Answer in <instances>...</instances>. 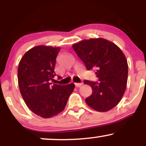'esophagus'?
<instances>
[{"instance_id":"34e87169","label":"esophagus","mask_w":146,"mask_h":146,"mask_svg":"<svg viewBox=\"0 0 146 146\" xmlns=\"http://www.w3.org/2000/svg\"><path fill=\"white\" fill-rule=\"evenodd\" d=\"M83 85V83H75V87H80L81 86H82Z\"/></svg>"}]
</instances>
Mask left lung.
I'll use <instances>...</instances> for the list:
<instances>
[{
    "mask_svg": "<svg viewBox=\"0 0 146 146\" xmlns=\"http://www.w3.org/2000/svg\"><path fill=\"white\" fill-rule=\"evenodd\" d=\"M87 70H95L99 82L84 80L92 94L85 101L98 112L111 110L119 103L128 81V66L125 55L115 43L104 38L84 40L72 45Z\"/></svg>",
    "mask_w": 146,
    "mask_h": 146,
    "instance_id": "8db88e82",
    "label": "left lung"
}]
</instances>
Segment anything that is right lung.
Masks as SVG:
<instances>
[{
    "instance_id": "add662e5",
    "label": "right lung",
    "mask_w": 146,
    "mask_h": 146,
    "mask_svg": "<svg viewBox=\"0 0 146 146\" xmlns=\"http://www.w3.org/2000/svg\"><path fill=\"white\" fill-rule=\"evenodd\" d=\"M60 47L39 45L25 53L18 64L20 92L28 108L42 118H50L63 111L74 84L51 85L54 80L56 58Z\"/></svg>"
}]
</instances>
